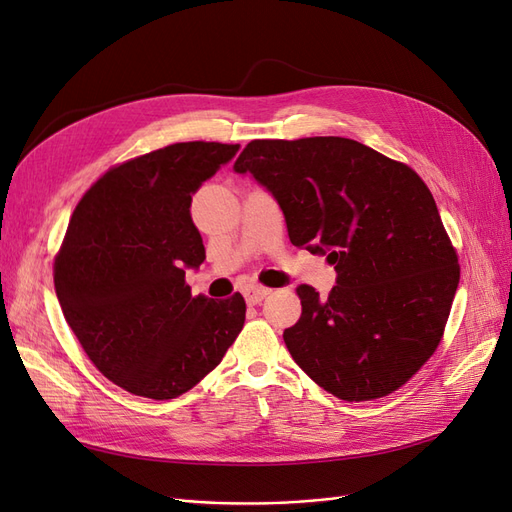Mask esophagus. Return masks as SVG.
<instances>
[{
    "instance_id": "obj_1",
    "label": "esophagus",
    "mask_w": 512,
    "mask_h": 512,
    "mask_svg": "<svg viewBox=\"0 0 512 512\" xmlns=\"http://www.w3.org/2000/svg\"><path fill=\"white\" fill-rule=\"evenodd\" d=\"M245 301L250 305H258L262 299L267 297V294H271V288H265V286H250L245 288Z\"/></svg>"
}]
</instances>
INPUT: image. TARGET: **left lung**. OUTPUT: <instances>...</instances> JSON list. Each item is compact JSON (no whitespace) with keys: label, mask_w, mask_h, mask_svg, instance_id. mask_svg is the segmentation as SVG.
Wrapping results in <instances>:
<instances>
[{"label":"left lung","mask_w":512,"mask_h":512,"mask_svg":"<svg viewBox=\"0 0 512 512\" xmlns=\"http://www.w3.org/2000/svg\"><path fill=\"white\" fill-rule=\"evenodd\" d=\"M280 203L290 243L324 254L337 286L301 284L284 331L294 363L324 391L369 401L404 386L442 342L459 258L425 181L342 136L252 141L235 162Z\"/></svg>","instance_id":"left-lung-1"}]
</instances>
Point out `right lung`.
Returning a JSON list of instances; mask_svg holds the SVG:
<instances>
[{
  "mask_svg": "<svg viewBox=\"0 0 512 512\" xmlns=\"http://www.w3.org/2000/svg\"><path fill=\"white\" fill-rule=\"evenodd\" d=\"M239 145L175 143L115 164L76 205L55 256L66 322L100 374L132 395L175 399L220 365L245 322L239 292L192 297L205 260L192 194Z\"/></svg>",
  "mask_w": 512,
  "mask_h": 512,
  "instance_id": "right-lung-1",
  "label": "right lung"
}]
</instances>
